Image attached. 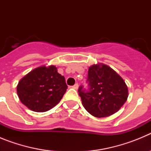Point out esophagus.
Returning a JSON list of instances; mask_svg holds the SVG:
<instances>
[{"instance_id":"esophagus-1","label":"esophagus","mask_w":151,"mask_h":151,"mask_svg":"<svg viewBox=\"0 0 151 151\" xmlns=\"http://www.w3.org/2000/svg\"><path fill=\"white\" fill-rule=\"evenodd\" d=\"M72 88H74V89H78V85L77 83L75 84V85H73V86Z\"/></svg>"}]
</instances>
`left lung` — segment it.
<instances>
[{
    "label": "left lung",
    "instance_id": "1",
    "mask_svg": "<svg viewBox=\"0 0 151 151\" xmlns=\"http://www.w3.org/2000/svg\"><path fill=\"white\" fill-rule=\"evenodd\" d=\"M89 90L82 86L78 94L85 109L97 118L113 115L127 101L128 87L123 78L107 65L94 64L88 68Z\"/></svg>",
    "mask_w": 151,
    "mask_h": 151
}]
</instances>
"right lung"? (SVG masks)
<instances>
[{
	"instance_id": "obj_1",
	"label": "right lung",
	"mask_w": 151,
	"mask_h": 151,
	"mask_svg": "<svg viewBox=\"0 0 151 151\" xmlns=\"http://www.w3.org/2000/svg\"><path fill=\"white\" fill-rule=\"evenodd\" d=\"M67 89L65 78L55 66H41L32 69L19 82L17 87L21 102L29 110L46 112L56 106Z\"/></svg>"
}]
</instances>
